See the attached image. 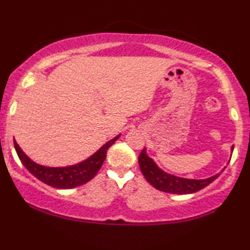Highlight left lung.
<instances>
[{"mask_svg":"<svg viewBox=\"0 0 250 250\" xmlns=\"http://www.w3.org/2000/svg\"><path fill=\"white\" fill-rule=\"evenodd\" d=\"M231 150L233 151V146H232ZM139 166L143 176L146 177V180L153 188H156L157 190L163 191V192L175 194H188L197 192V191L206 188L208 184H210L221 175V173H217L214 176H210L208 179L204 180L184 179V177L172 175V174L164 172L163 169H160L157 166V164L146 155V148L142 150L139 156Z\"/></svg>","mask_w":250,"mask_h":250,"instance_id":"1","label":"left lung"}]
</instances>
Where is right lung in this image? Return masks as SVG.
Returning a JSON list of instances; mask_svg holds the SVG:
<instances>
[{
    "label": "right lung",
    "instance_id": "right-lung-1",
    "mask_svg": "<svg viewBox=\"0 0 250 250\" xmlns=\"http://www.w3.org/2000/svg\"><path fill=\"white\" fill-rule=\"evenodd\" d=\"M119 136H121V134L115 136L110 141H108L97 152L93 153L91 157H88L87 159L76 164V165L67 167H46L43 165H39V164L33 162L22 151L21 148H20L16 141L15 148L19 159L21 160L22 165L36 179L42 181L43 183L47 184V186L57 188V189H73V188L87 183L88 181H91L97 175V173L101 168L102 164L104 162L108 149L114 145L116 140H118Z\"/></svg>",
    "mask_w": 250,
    "mask_h": 250
}]
</instances>
